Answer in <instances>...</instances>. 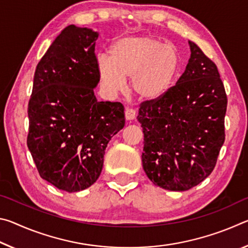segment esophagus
<instances>
[{
  "label": "esophagus",
  "instance_id": "obj_1",
  "mask_svg": "<svg viewBox=\"0 0 248 248\" xmlns=\"http://www.w3.org/2000/svg\"><path fill=\"white\" fill-rule=\"evenodd\" d=\"M124 115H125V119L127 120H133L137 116V111L134 110L133 108H127L124 111Z\"/></svg>",
  "mask_w": 248,
  "mask_h": 248
}]
</instances>
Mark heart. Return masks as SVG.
<instances>
[{"label":"heart","mask_w":248,"mask_h":248,"mask_svg":"<svg viewBox=\"0 0 248 248\" xmlns=\"http://www.w3.org/2000/svg\"><path fill=\"white\" fill-rule=\"evenodd\" d=\"M182 59L174 46L153 36H128L112 45L110 56L97 59L99 78L111 93L123 91L131 79L133 94L142 100L161 98L178 78Z\"/></svg>","instance_id":"heart-1"}]
</instances>
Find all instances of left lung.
I'll return each instance as SVG.
<instances>
[{
    "label": "left lung",
    "mask_w": 248,
    "mask_h": 248,
    "mask_svg": "<svg viewBox=\"0 0 248 248\" xmlns=\"http://www.w3.org/2000/svg\"><path fill=\"white\" fill-rule=\"evenodd\" d=\"M191 54L176 85L161 98L140 104L144 133L142 164L164 189L185 191L215 170L225 140L228 106L215 62L189 41Z\"/></svg>",
    "instance_id": "left-lung-1"
}]
</instances>
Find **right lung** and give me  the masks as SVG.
I'll list each match as a JSON object with an SVG mask.
<instances>
[{
	"label": "right lung",
	"mask_w": 248,
	"mask_h": 248,
	"mask_svg": "<svg viewBox=\"0 0 248 248\" xmlns=\"http://www.w3.org/2000/svg\"><path fill=\"white\" fill-rule=\"evenodd\" d=\"M98 33L70 25L37 64L28 103L27 145L40 177L58 189H86L99 177L109 140L124 127V107L98 102Z\"/></svg>",
	"instance_id": "obj_1"
}]
</instances>
